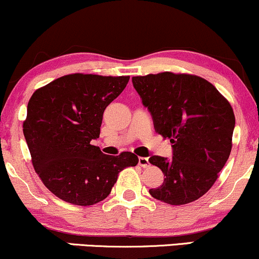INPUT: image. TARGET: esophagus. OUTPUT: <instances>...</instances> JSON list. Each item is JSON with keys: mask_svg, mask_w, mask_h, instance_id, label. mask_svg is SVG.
Returning <instances> with one entry per match:
<instances>
[{"mask_svg": "<svg viewBox=\"0 0 259 259\" xmlns=\"http://www.w3.org/2000/svg\"><path fill=\"white\" fill-rule=\"evenodd\" d=\"M139 165L141 167H147L149 166V161L146 157H139Z\"/></svg>", "mask_w": 259, "mask_h": 259, "instance_id": "1", "label": "esophagus"}]
</instances>
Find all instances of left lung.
<instances>
[{"label": "left lung", "mask_w": 259, "mask_h": 259, "mask_svg": "<svg viewBox=\"0 0 259 259\" xmlns=\"http://www.w3.org/2000/svg\"><path fill=\"white\" fill-rule=\"evenodd\" d=\"M134 88L153 117L155 132L172 143V159L149 163L164 174L149 194L170 205H185L206 193L232 151L235 116L229 101L208 80L188 73L133 77Z\"/></svg>", "instance_id": "8db88e82"}]
</instances>
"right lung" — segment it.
<instances>
[{
    "instance_id": "obj_1",
    "label": "right lung",
    "mask_w": 259,
    "mask_h": 259,
    "mask_svg": "<svg viewBox=\"0 0 259 259\" xmlns=\"http://www.w3.org/2000/svg\"><path fill=\"white\" fill-rule=\"evenodd\" d=\"M129 78L66 74L31 96L23 123L31 161L43 185L61 200L98 204L108 197L121 170L138 165L132 152L107 155L92 145L100 136L105 108Z\"/></svg>"
}]
</instances>
